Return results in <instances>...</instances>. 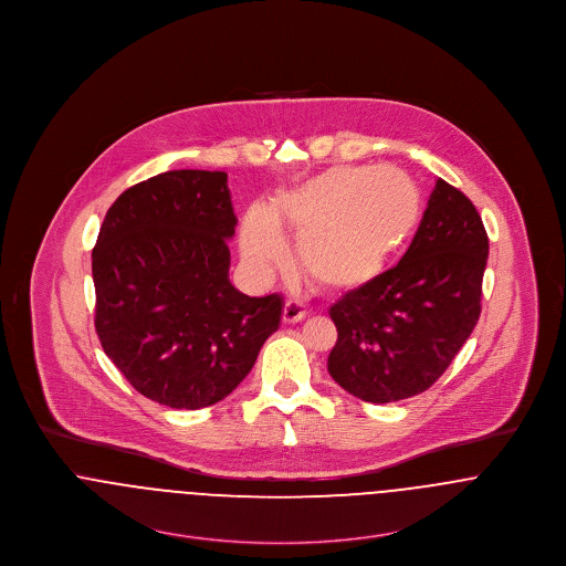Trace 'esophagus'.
Masks as SVG:
<instances>
[{
  "label": "esophagus",
  "mask_w": 566,
  "mask_h": 566,
  "mask_svg": "<svg viewBox=\"0 0 566 566\" xmlns=\"http://www.w3.org/2000/svg\"><path fill=\"white\" fill-rule=\"evenodd\" d=\"M305 315H307L305 307H303V305H298V303H294V301H287V303L283 305V322H285V324L303 322V319H305Z\"/></svg>",
  "instance_id": "1"
}]
</instances>
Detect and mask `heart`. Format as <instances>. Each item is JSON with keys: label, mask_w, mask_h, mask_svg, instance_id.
<instances>
[{"label": "heart", "mask_w": 566, "mask_h": 566, "mask_svg": "<svg viewBox=\"0 0 566 566\" xmlns=\"http://www.w3.org/2000/svg\"><path fill=\"white\" fill-rule=\"evenodd\" d=\"M423 218V195L394 166H333L274 199L270 213L253 209L242 222V253L259 268L283 265V227L296 240L308 281L333 294L378 281L411 247Z\"/></svg>", "instance_id": "heart-1"}]
</instances>
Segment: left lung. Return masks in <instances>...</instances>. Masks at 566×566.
Masks as SVG:
<instances>
[{
	"mask_svg": "<svg viewBox=\"0 0 566 566\" xmlns=\"http://www.w3.org/2000/svg\"><path fill=\"white\" fill-rule=\"evenodd\" d=\"M486 258L489 238L478 209L437 179L405 258L328 308L337 326L328 355L333 380L374 405L430 389L480 317Z\"/></svg>",
	"mask_w": 566,
	"mask_h": 566,
	"instance_id": "1",
	"label": "left lung"
}]
</instances>
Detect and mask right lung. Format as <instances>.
<instances>
[{"instance_id":"obj_1","label":"right lung","mask_w":566,"mask_h":566,"mask_svg":"<svg viewBox=\"0 0 566 566\" xmlns=\"http://www.w3.org/2000/svg\"><path fill=\"white\" fill-rule=\"evenodd\" d=\"M238 218L222 170H168L125 190L93 249L103 353L145 398L203 409L227 398L279 328L283 298L229 281Z\"/></svg>"}]
</instances>
